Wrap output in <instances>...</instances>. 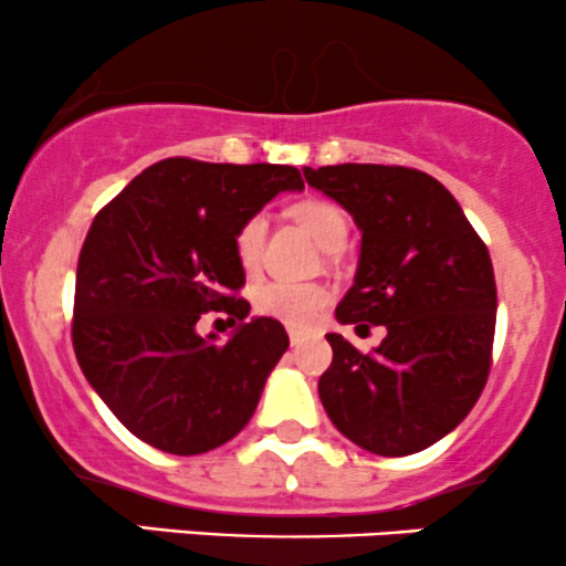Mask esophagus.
Masks as SVG:
<instances>
[{"label": "esophagus", "instance_id": "1", "mask_svg": "<svg viewBox=\"0 0 566 566\" xmlns=\"http://www.w3.org/2000/svg\"><path fill=\"white\" fill-rule=\"evenodd\" d=\"M305 340H308V333H303V329H295V327L290 329V343H292V346H301V343H305Z\"/></svg>", "mask_w": 566, "mask_h": 566}]
</instances>
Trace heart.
<instances>
[{
    "instance_id": "b5f03b06",
    "label": "heart",
    "mask_w": 566,
    "mask_h": 566,
    "mask_svg": "<svg viewBox=\"0 0 566 566\" xmlns=\"http://www.w3.org/2000/svg\"><path fill=\"white\" fill-rule=\"evenodd\" d=\"M292 220L303 226L314 237V242L329 250V247L346 242L348 220L340 212V207L329 205L322 199H305L290 207ZM269 223L263 216L247 218L239 226L233 250H237L239 263L244 271H255L263 255V242ZM258 314L271 316L290 327H308L319 319V314L329 305V290L316 282H284V279H271V282L258 284L252 292Z\"/></svg>"
}]
</instances>
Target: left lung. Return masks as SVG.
<instances>
[{"instance_id":"8db88e82","label":"left lung","mask_w":566,"mask_h":566,"mask_svg":"<svg viewBox=\"0 0 566 566\" xmlns=\"http://www.w3.org/2000/svg\"><path fill=\"white\" fill-rule=\"evenodd\" d=\"M303 175L361 231L337 322L388 333L373 354L327 335L333 365L319 380L322 405L361 450L386 458L426 450L463 423L490 375L497 311L490 252L431 175L386 165L303 167Z\"/></svg>"}]
</instances>
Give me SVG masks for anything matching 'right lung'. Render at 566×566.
Masks as SVG:
<instances>
[{"instance_id":"obj_1","label":"right lung","mask_w":566,"mask_h":566,"mask_svg":"<svg viewBox=\"0 0 566 566\" xmlns=\"http://www.w3.org/2000/svg\"><path fill=\"white\" fill-rule=\"evenodd\" d=\"M303 191L287 165L165 159L97 212L76 265L74 350L84 378L129 433L170 454H201L250 423L290 337L233 297L244 284L233 239L276 193ZM207 310L240 324L199 336Z\"/></svg>"}]
</instances>
